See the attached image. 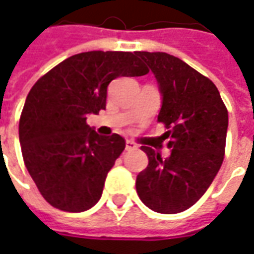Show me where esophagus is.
<instances>
[{
  "instance_id": "esophagus-1",
  "label": "esophagus",
  "mask_w": 254,
  "mask_h": 254,
  "mask_svg": "<svg viewBox=\"0 0 254 254\" xmlns=\"http://www.w3.org/2000/svg\"><path fill=\"white\" fill-rule=\"evenodd\" d=\"M125 149H127V151H134V149H137V145L133 143L132 140H127V143H125Z\"/></svg>"
}]
</instances>
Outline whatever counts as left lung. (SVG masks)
Masks as SVG:
<instances>
[{
    "mask_svg": "<svg viewBox=\"0 0 254 254\" xmlns=\"http://www.w3.org/2000/svg\"><path fill=\"white\" fill-rule=\"evenodd\" d=\"M162 95L158 121L169 129L170 156L143 145L148 166L136 178L140 200L155 212L178 213L196 204L224 158L229 114L216 85L167 53L138 52Z\"/></svg>",
    "mask_w": 254,
    "mask_h": 254,
    "instance_id": "1",
    "label": "left lung"
}]
</instances>
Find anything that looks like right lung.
Wrapping results in <instances>:
<instances>
[{"instance_id": "add662e5", "label": "right lung", "mask_w": 254, "mask_h": 254, "mask_svg": "<svg viewBox=\"0 0 254 254\" xmlns=\"http://www.w3.org/2000/svg\"><path fill=\"white\" fill-rule=\"evenodd\" d=\"M147 73L137 52H87L34 84L20 117V145L27 170L53 207L83 212L99 201L125 140L98 134L87 116L105 110L111 80Z\"/></svg>"}]
</instances>
